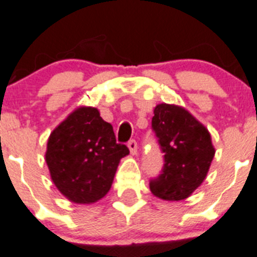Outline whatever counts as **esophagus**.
I'll return each instance as SVG.
<instances>
[{"mask_svg":"<svg viewBox=\"0 0 257 257\" xmlns=\"http://www.w3.org/2000/svg\"><path fill=\"white\" fill-rule=\"evenodd\" d=\"M127 146H128V148H130V152L133 155H135L138 152V143H137V141H130L128 142V144H127Z\"/></svg>","mask_w":257,"mask_h":257,"instance_id":"1","label":"esophagus"}]
</instances>
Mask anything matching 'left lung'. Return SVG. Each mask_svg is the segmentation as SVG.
Instances as JSON below:
<instances>
[{"label":"left lung","mask_w":257,"mask_h":257,"mask_svg":"<svg viewBox=\"0 0 257 257\" xmlns=\"http://www.w3.org/2000/svg\"><path fill=\"white\" fill-rule=\"evenodd\" d=\"M152 130L164 154L162 173L150 181L155 196L181 201L206 177L214 150L207 128L181 106L160 103L155 107Z\"/></svg>","instance_id":"8db88e82"}]
</instances>
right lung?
Masks as SVG:
<instances>
[{
	"mask_svg": "<svg viewBox=\"0 0 257 257\" xmlns=\"http://www.w3.org/2000/svg\"><path fill=\"white\" fill-rule=\"evenodd\" d=\"M128 154L98 110L82 106L51 133L46 163L63 196L75 203H94L109 192L120 159Z\"/></svg>",
	"mask_w": 257,
	"mask_h": 257,
	"instance_id": "right-lung-1",
	"label": "right lung"
}]
</instances>
